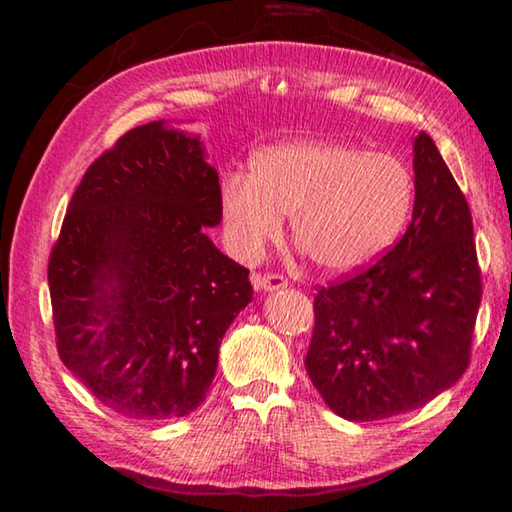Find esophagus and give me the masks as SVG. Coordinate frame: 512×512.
<instances>
[{
  "instance_id": "1",
  "label": "esophagus",
  "mask_w": 512,
  "mask_h": 512,
  "mask_svg": "<svg viewBox=\"0 0 512 512\" xmlns=\"http://www.w3.org/2000/svg\"><path fill=\"white\" fill-rule=\"evenodd\" d=\"M253 284L259 291H275V289L287 287V277L280 273H255Z\"/></svg>"
}]
</instances>
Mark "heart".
Segmentation results:
<instances>
[{
  "label": "heart",
  "mask_w": 512,
  "mask_h": 512,
  "mask_svg": "<svg viewBox=\"0 0 512 512\" xmlns=\"http://www.w3.org/2000/svg\"><path fill=\"white\" fill-rule=\"evenodd\" d=\"M413 176L391 153L336 140H302L257 151L250 173L221 183L225 239L239 259H257L291 216L296 246L318 268L348 273L375 262L402 235Z\"/></svg>",
  "instance_id": "obj_1"
}]
</instances>
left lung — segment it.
<instances>
[{"label":"left lung","mask_w":512,"mask_h":512,"mask_svg":"<svg viewBox=\"0 0 512 512\" xmlns=\"http://www.w3.org/2000/svg\"><path fill=\"white\" fill-rule=\"evenodd\" d=\"M413 153V219L402 239L314 298L307 375L352 422L418 409L470 366L483 291L470 205L427 133Z\"/></svg>","instance_id":"8db88e82"}]
</instances>
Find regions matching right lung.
<instances>
[{
  "instance_id": "obj_1",
  "label": "right lung",
  "mask_w": 512,
  "mask_h": 512,
  "mask_svg": "<svg viewBox=\"0 0 512 512\" xmlns=\"http://www.w3.org/2000/svg\"><path fill=\"white\" fill-rule=\"evenodd\" d=\"M221 216L198 137L162 121L85 171L47 277L60 359L110 411L162 422L205 400L225 329L253 300L248 268L207 237Z\"/></svg>"
}]
</instances>
